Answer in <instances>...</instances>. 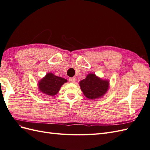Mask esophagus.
<instances>
[{
  "mask_svg": "<svg viewBox=\"0 0 150 150\" xmlns=\"http://www.w3.org/2000/svg\"><path fill=\"white\" fill-rule=\"evenodd\" d=\"M69 81L70 83H74L75 81H76V79H75V78H70L69 79Z\"/></svg>",
  "mask_w": 150,
  "mask_h": 150,
  "instance_id": "obj_1",
  "label": "esophagus"
}]
</instances>
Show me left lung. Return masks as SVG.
Segmentation results:
<instances>
[{"instance_id":"obj_1","label":"left lung","mask_w":150,"mask_h":150,"mask_svg":"<svg viewBox=\"0 0 150 150\" xmlns=\"http://www.w3.org/2000/svg\"><path fill=\"white\" fill-rule=\"evenodd\" d=\"M79 86L84 96L89 99L102 98L110 88V81L89 73L83 80L80 81Z\"/></svg>"}]
</instances>
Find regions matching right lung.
Wrapping results in <instances>:
<instances>
[{
  "mask_svg": "<svg viewBox=\"0 0 150 150\" xmlns=\"http://www.w3.org/2000/svg\"><path fill=\"white\" fill-rule=\"evenodd\" d=\"M67 80L49 72L38 82L39 90L47 96H54L59 91L61 86Z\"/></svg>",
  "mask_w": 150,
  "mask_h": 150,
  "instance_id": "obj_1",
  "label": "right lung"
}]
</instances>
